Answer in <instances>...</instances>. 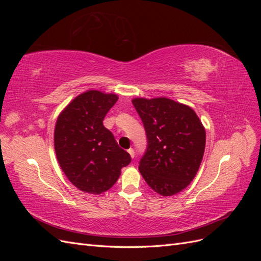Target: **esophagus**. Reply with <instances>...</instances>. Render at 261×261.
<instances>
[{"label": "esophagus", "mask_w": 261, "mask_h": 261, "mask_svg": "<svg viewBox=\"0 0 261 261\" xmlns=\"http://www.w3.org/2000/svg\"><path fill=\"white\" fill-rule=\"evenodd\" d=\"M128 153L130 154V156H132V158L135 156V151H134V149H133V148L128 149Z\"/></svg>", "instance_id": "1"}]
</instances>
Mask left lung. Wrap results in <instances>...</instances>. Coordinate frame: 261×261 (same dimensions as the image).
Masks as SVG:
<instances>
[{"mask_svg": "<svg viewBox=\"0 0 261 261\" xmlns=\"http://www.w3.org/2000/svg\"><path fill=\"white\" fill-rule=\"evenodd\" d=\"M133 105L143 121L147 149L139 172L162 196L186 188L198 172L206 146V130L188 106L168 98H135Z\"/></svg>", "mask_w": 261, "mask_h": 261, "instance_id": "1", "label": "left lung"}]
</instances>
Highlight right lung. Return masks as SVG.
<instances>
[{
  "instance_id": "add662e5",
  "label": "right lung",
  "mask_w": 261,
  "mask_h": 261,
  "mask_svg": "<svg viewBox=\"0 0 261 261\" xmlns=\"http://www.w3.org/2000/svg\"><path fill=\"white\" fill-rule=\"evenodd\" d=\"M114 93L88 90L63 110L54 129V149L60 167L78 189L99 195L120 177L132 161L117 145L103 120L115 102Z\"/></svg>"
}]
</instances>
